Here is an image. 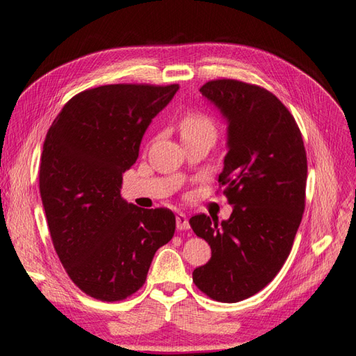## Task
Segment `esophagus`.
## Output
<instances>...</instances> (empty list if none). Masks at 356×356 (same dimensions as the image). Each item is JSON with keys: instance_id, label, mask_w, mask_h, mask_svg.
<instances>
[{"instance_id": "obj_1", "label": "esophagus", "mask_w": 356, "mask_h": 356, "mask_svg": "<svg viewBox=\"0 0 356 356\" xmlns=\"http://www.w3.org/2000/svg\"><path fill=\"white\" fill-rule=\"evenodd\" d=\"M176 227L177 230H188L189 229V221L184 212H179L176 216Z\"/></svg>"}]
</instances>
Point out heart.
I'll return each mask as SVG.
<instances>
[{"instance_id":"obj_1","label":"heart","mask_w":356,"mask_h":356,"mask_svg":"<svg viewBox=\"0 0 356 356\" xmlns=\"http://www.w3.org/2000/svg\"><path fill=\"white\" fill-rule=\"evenodd\" d=\"M179 129L181 134V140H191L195 136L212 135L216 136V126L209 115L203 113L191 111L180 118Z\"/></svg>"}]
</instances>
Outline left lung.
Wrapping results in <instances>:
<instances>
[{"label": "left lung", "mask_w": 356, "mask_h": 356, "mask_svg": "<svg viewBox=\"0 0 356 356\" xmlns=\"http://www.w3.org/2000/svg\"><path fill=\"white\" fill-rule=\"evenodd\" d=\"M200 93L229 122L218 181L233 213L221 224L203 213L189 220L212 248L193 281L218 302H239L275 278L293 247L305 209L307 152L293 115L266 88L213 79Z\"/></svg>", "instance_id": "8db88e82"}]
</instances>
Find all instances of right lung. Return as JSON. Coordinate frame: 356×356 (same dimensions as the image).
Instances as JSON below:
<instances>
[{
    "mask_svg": "<svg viewBox=\"0 0 356 356\" xmlns=\"http://www.w3.org/2000/svg\"><path fill=\"white\" fill-rule=\"evenodd\" d=\"M179 84H111L63 106L43 143L39 188L51 239L69 278L86 295L115 302L140 290L171 241L170 209H141L120 195L152 118Z\"/></svg>",
    "mask_w": 356,
    "mask_h": 356,
    "instance_id": "right-lung-1",
    "label": "right lung"
}]
</instances>
